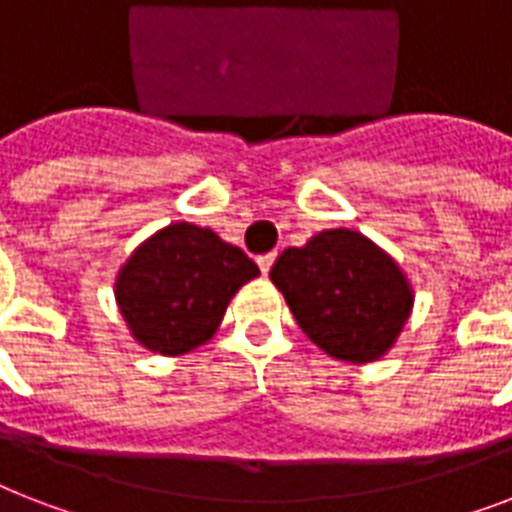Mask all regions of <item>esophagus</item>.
Returning a JSON list of instances; mask_svg holds the SVG:
<instances>
[{
    "label": "esophagus",
    "instance_id": "1",
    "mask_svg": "<svg viewBox=\"0 0 512 512\" xmlns=\"http://www.w3.org/2000/svg\"><path fill=\"white\" fill-rule=\"evenodd\" d=\"M273 260H276V252H265V255L257 257V265H260V271H263V273L271 271Z\"/></svg>",
    "mask_w": 512,
    "mask_h": 512
}]
</instances>
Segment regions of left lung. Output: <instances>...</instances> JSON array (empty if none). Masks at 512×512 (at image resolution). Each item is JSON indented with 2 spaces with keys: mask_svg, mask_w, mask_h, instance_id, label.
<instances>
[{
  "mask_svg": "<svg viewBox=\"0 0 512 512\" xmlns=\"http://www.w3.org/2000/svg\"><path fill=\"white\" fill-rule=\"evenodd\" d=\"M271 281L305 335L340 361L364 364L396 342L412 311V289L382 249L348 228L289 247Z\"/></svg>",
  "mask_w": 512,
  "mask_h": 512,
  "instance_id": "obj_1",
  "label": "left lung"
}]
</instances>
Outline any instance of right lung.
<instances>
[{
    "label": "right lung",
    "instance_id": "right-lung-1",
    "mask_svg": "<svg viewBox=\"0 0 512 512\" xmlns=\"http://www.w3.org/2000/svg\"><path fill=\"white\" fill-rule=\"evenodd\" d=\"M260 268L209 228L167 225L119 273L116 300L148 350L177 356L215 335L228 300Z\"/></svg>",
    "mask_w": 512,
    "mask_h": 512
}]
</instances>
